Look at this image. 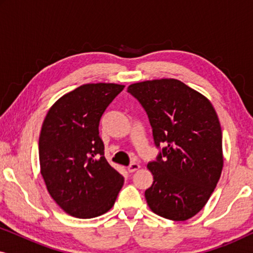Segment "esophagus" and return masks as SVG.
Listing matches in <instances>:
<instances>
[{
  "label": "esophagus",
  "instance_id": "1",
  "mask_svg": "<svg viewBox=\"0 0 253 253\" xmlns=\"http://www.w3.org/2000/svg\"><path fill=\"white\" fill-rule=\"evenodd\" d=\"M140 168V166L137 164V162H132V164H130L129 167H127V170H129V172H133L138 170V169Z\"/></svg>",
  "mask_w": 253,
  "mask_h": 253
}]
</instances>
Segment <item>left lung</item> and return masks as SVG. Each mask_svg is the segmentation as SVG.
I'll list each match as a JSON object with an SVG mask.
<instances>
[{"instance_id": "obj_1", "label": "left lung", "mask_w": 253, "mask_h": 253, "mask_svg": "<svg viewBox=\"0 0 253 253\" xmlns=\"http://www.w3.org/2000/svg\"><path fill=\"white\" fill-rule=\"evenodd\" d=\"M127 92L146 112L160 150L147 165L154 179L145 191L148 206L166 219L188 220L206 205L222 171V131L215 109L177 79L136 83Z\"/></svg>"}]
</instances>
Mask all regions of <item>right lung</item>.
<instances>
[{"label": "right lung", "instance_id": "1", "mask_svg": "<svg viewBox=\"0 0 253 253\" xmlns=\"http://www.w3.org/2000/svg\"><path fill=\"white\" fill-rule=\"evenodd\" d=\"M119 84H85L51 106L39 137L41 175L47 190L69 215L91 219L108 212L124 178L105 158L99 123L123 91Z\"/></svg>", "mask_w": 253, "mask_h": 253}]
</instances>
